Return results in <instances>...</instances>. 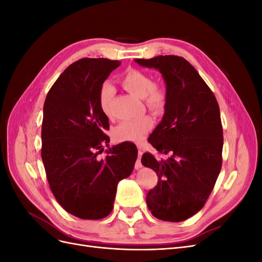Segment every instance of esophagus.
Returning a JSON list of instances; mask_svg holds the SVG:
<instances>
[{
    "instance_id": "esophagus-1",
    "label": "esophagus",
    "mask_w": 262,
    "mask_h": 262,
    "mask_svg": "<svg viewBox=\"0 0 262 262\" xmlns=\"http://www.w3.org/2000/svg\"><path fill=\"white\" fill-rule=\"evenodd\" d=\"M138 147H139V157H138V160H137L136 166H134V167H136V169H140V168H142L141 157H142V154H143V152H142V150H141V147H140V146H138Z\"/></svg>"
}]
</instances>
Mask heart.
<instances>
[{
    "label": "heart",
    "instance_id": "heart-1",
    "mask_svg": "<svg viewBox=\"0 0 262 262\" xmlns=\"http://www.w3.org/2000/svg\"><path fill=\"white\" fill-rule=\"evenodd\" d=\"M121 83L124 89L131 94L145 101V105L153 113H162L166 106V94L155 85L153 77L138 70H129ZM115 96V87L110 82H105L98 92V105L101 113L112 115V104ZM153 125L152 118L144 116L119 123L114 130V138L118 142H133L139 143L143 141L147 132Z\"/></svg>",
    "mask_w": 262,
    "mask_h": 262
}]
</instances>
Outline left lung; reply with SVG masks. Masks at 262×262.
<instances>
[{
    "instance_id": "8db88e82",
    "label": "left lung",
    "mask_w": 262,
    "mask_h": 262,
    "mask_svg": "<svg viewBox=\"0 0 262 262\" xmlns=\"http://www.w3.org/2000/svg\"><path fill=\"white\" fill-rule=\"evenodd\" d=\"M134 61L157 70L166 84L165 113L148 142L170 156L167 161H157L149 153L142 156L143 166L158 177L146 195L147 208L162 221H185L203 208L221 171L223 129L219 104L184 58L158 55Z\"/></svg>"
}]
</instances>
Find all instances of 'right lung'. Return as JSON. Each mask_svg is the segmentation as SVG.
Masks as SVG:
<instances>
[{"mask_svg": "<svg viewBox=\"0 0 262 262\" xmlns=\"http://www.w3.org/2000/svg\"><path fill=\"white\" fill-rule=\"evenodd\" d=\"M121 63L81 59L71 64L47 95L41 129V158L49 186L61 207L82 220H100L113 211L119 181L129 177L137 146L109 143L108 117L98 105V92Z\"/></svg>", "mask_w": 262, "mask_h": 262, "instance_id": "add662e5", "label": "right lung"}]
</instances>
